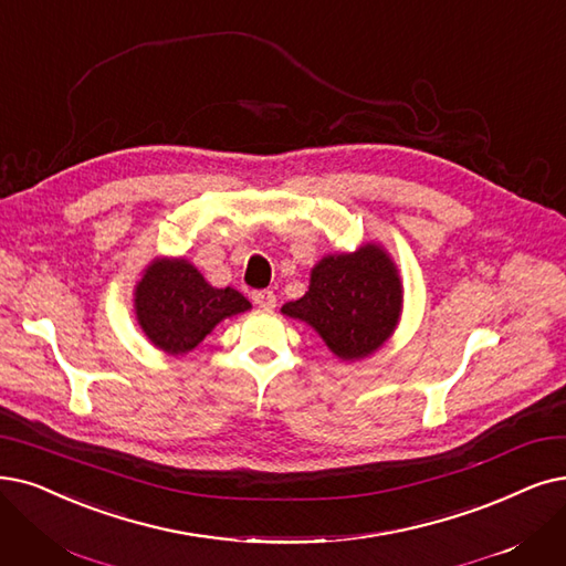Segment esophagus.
<instances>
[{
  "mask_svg": "<svg viewBox=\"0 0 566 566\" xmlns=\"http://www.w3.org/2000/svg\"><path fill=\"white\" fill-rule=\"evenodd\" d=\"M253 302L258 308H264V311H271L276 306V295L271 290H255L253 292Z\"/></svg>",
  "mask_w": 566,
  "mask_h": 566,
  "instance_id": "obj_1",
  "label": "esophagus"
}]
</instances>
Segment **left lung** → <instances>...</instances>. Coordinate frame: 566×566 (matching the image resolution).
I'll list each match as a JSON object with an SVG mask.
<instances>
[{
    "mask_svg": "<svg viewBox=\"0 0 566 566\" xmlns=\"http://www.w3.org/2000/svg\"><path fill=\"white\" fill-rule=\"evenodd\" d=\"M403 290L397 266L378 243L355 253L327 255L311 269L308 292L281 311L321 334L342 359H361L392 336Z\"/></svg>",
    "mask_w": 566,
    "mask_h": 566,
    "instance_id": "obj_1",
    "label": "left lung"
}]
</instances>
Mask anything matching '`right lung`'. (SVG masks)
<instances>
[{"label": "right lung", "mask_w": 566, "mask_h": 566, "mask_svg": "<svg viewBox=\"0 0 566 566\" xmlns=\"http://www.w3.org/2000/svg\"><path fill=\"white\" fill-rule=\"evenodd\" d=\"M251 308L234 287H213L184 258H157L134 287V311L155 348L169 355L195 350L211 329Z\"/></svg>", "instance_id": "obj_1"}]
</instances>
